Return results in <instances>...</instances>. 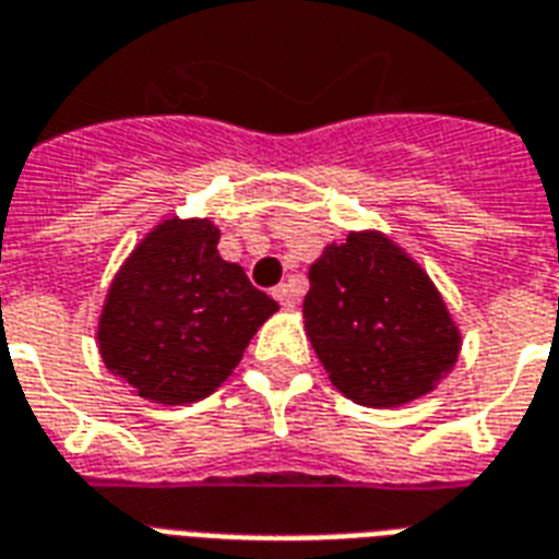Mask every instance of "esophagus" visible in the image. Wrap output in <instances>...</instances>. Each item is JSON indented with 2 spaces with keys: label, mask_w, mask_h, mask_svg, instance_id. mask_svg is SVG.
<instances>
[{
  "label": "esophagus",
  "mask_w": 559,
  "mask_h": 559,
  "mask_svg": "<svg viewBox=\"0 0 559 559\" xmlns=\"http://www.w3.org/2000/svg\"><path fill=\"white\" fill-rule=\"evenodd\" d=\"M272 296H275V301L284 305V308H293V305H296V290H293V284H278V287L272 290Z\"/></svg>",
  "instance_id": "obj_1"
}]
</instances>
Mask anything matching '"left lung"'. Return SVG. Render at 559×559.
<instances>
[{"label": "left lung", "mask_w": 559, "mask_h": 559, "mask_svg": "<svg viewBox=\"0 0 559 559\" xmlns=\"http://www.w3.org/2000/svg\"><path fill=\"white\" fill-rule=\"evenodd\" d=\"M305 332L337 391L358 406L429 394L459 358V329L427 272L382 234H349L308 272Z\"/></svg>", "instance_id": "left-lung-1"}]
</instances>
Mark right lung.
Listing matches in <instances>:
<instances>
[{
	"instance_id": "add662e5",
	"label": "right lung",
	"mask_w": 559,
	"mask_h": 559,
	"mask_svg": "<svg viewBox=\"0 0 559 559\" xmlns=\"http://www.w3.org/2000/svg\"><path fill=\"white\" fill-rule=\"evenodd\" d=\"M216 246L206 218H165L111 281L100 355L144 400L183 406L213 394L278 311Z\"/></svg>"
}]
</instances>
